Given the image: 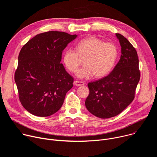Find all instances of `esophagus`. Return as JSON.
Listing matches in <instances>:
<instances>
[{
	"mask_svg": "<svg viewBox=\"0 0 157 157\" xmlns=\"http://www.w3.org/2000/svg\"><path fill=\"white\" fill-rule=\"evenodd\" d=\"M74 84L75 86H82L84 84V82L80 81H75L74 82Z\"/></svg>",
	"mask_w": 157,
	"mask_h": 157,
	"instance_id": "obj_1",
	"label": "esophagus"
}]
</instances>
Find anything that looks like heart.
Wrapping results in <instances>:
<instances>
[{"instance_id":"obj_1","label":"heart","mask_w":157,"mask_h":157,"mask_svg":"<svg viewBox=\"0 0 157 157\" xmlns=\"http://www.w3.org/2000/svg\"><path fill=\"white\" fill-rule=\"evenodd\" d=\"M76 51L66 50L63 61L71 73H75L84 59V66L77 73L81 79H87L93 76L103 77L113 69L118 56V49L114 43L104 42L102 40L91 36L79 41L76 44Z\"/></svg>"}]
</instances>
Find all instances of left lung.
Instances as JSON below:
<instances>
[{
  "label": "left lung",
  "instance_id": "8db88e82",
  "mask_svg": "<svg viewBox=\"0 0 157 157\" xmlns=\"http://www.w3.org/2000/svg\"><path fill=\"white\" fill-rule=\"evenodd\" d=\"M116 36L121 46L119 61L109 75L87 84L86 107L101 119L117 116L133 101L140 78L136 48L121 34L117 33Z\"/></svg>",
  "mask_w": 157,
  "mask_h": 157
}]
</instances>
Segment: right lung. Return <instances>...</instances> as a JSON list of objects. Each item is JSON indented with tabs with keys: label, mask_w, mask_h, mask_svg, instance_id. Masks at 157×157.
Listing matches in <instances>:
<instances>
[{
	"label": "right lung",
	"mask_w": 157,
	"mask_h": 157,
	"mask_svg": "<svg viewBox=\"0 0 157 157\" xmlns=\"http://www.w3.org/2000/svg\"><path fill=\"white\" fill-rule=\"evenodd\" d=\"M76 37L50 31L36 35L21 48L14 78L19 100L32 114L47 117L61 107L74 81L60 63L62 52Z\"/></svg>",
	"instance_id": "obj_1"
}]
</instances>
